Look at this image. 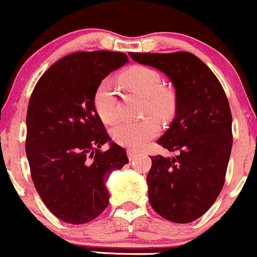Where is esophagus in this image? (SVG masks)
Masks as SVG:
<instances>
[{"instance_id":"34e87169","label":"esophagus","mask_w":257,"mask_h":257,"mask_svg":"<svg viewBox=\"0 0 257 257\" xmlns=\"http://www.w3.org/2000/svg\"><path fill=\"white\" fill-rule=\"evenodd\" d=\"M137 155H139V152H137V151H132V150H128V151H127V156H128L130 160H134L135 157L137 156Z\"/></svg>"}]
</instances>
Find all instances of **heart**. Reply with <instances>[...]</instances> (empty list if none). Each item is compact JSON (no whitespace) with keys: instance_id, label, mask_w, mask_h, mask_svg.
<instances>
[{"instance_id":"heart-1","label":"heart","mask_w":257,"mask_h":257,"mask_svg":"<svg viewBox=\"0 0 257 257\" xmlns=\"http://www.w3.org/2000/svg\"><path fill=\"white\" fill-rule=\"evenodd\" d=\"M121 80L130 90L145 96L146 113H154L161 120H166L174 113V92L164 87L162 76L156 70L146 66H135L121 76ZM93 106L103 122L112 123L118 117V96L110 80H103L97 86L93 95ZM159 130V123L154 117H146L140 121H120L113 126L111 135L116 144L137 150L154 139Z\"/></svg>"}]
</instances>
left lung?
Listing matches in <instances>:
<instances>
[{
  "mask_svg": "<svg viewBox=\"0 0 257 257\" xmlns=\"http://www.w3.org/2000/svg\"><path fill=\"white\" fill-rule=\"evenodd\" d=\"M130 56L165 72L176 91V117L157 144L179 155L151 156L150 205L172 222H192L212 206L225 184L232 147L227 96L215 73L191 52Z\"/></svg>",
  "mask_w": 257,
  "mask_h": 257,
  "instance_id": "1",
  "label": "left lung"
}]
</instances>
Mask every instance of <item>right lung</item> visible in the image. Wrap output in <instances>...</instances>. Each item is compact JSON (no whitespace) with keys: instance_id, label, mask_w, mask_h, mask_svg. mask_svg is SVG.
Segmentation results:
<instances>
[{"instance_id":"obj_1","label":"right lung","mask_w":257,"mask_h":257,"mask_svg":"<svg viewBox=\"0 0 257 257\" xmlns=\"http://www.w3.org/2000/svg\"><path fill=\"white\" fill-rule=\"evenodd\" d=\"M112 51L65 56L40 77L27 108L26 155L40 197L56 217L81 225L108 205L105 181L128 162L123 147L110 141L93 106L101 81L127 62Z\"/></svg>"}]
</instances>
